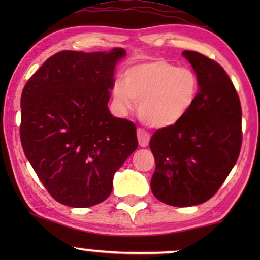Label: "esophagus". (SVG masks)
<instances>
[{"mask_svg":"<svg viewBox=\"0 0 260 260\" xmlns=\"http://www.w3.org/2000/svg\"><path fill=\"white\" fill-rule=\"evenodd\" d=\"M137 138H138V143H140L142 148L148 147L149 141H150V135H149V133H147L144 129H138Z\"/></svg>","mask_w":260,"mask_h":260,"instance_id":"obj_1","label":"esophagus"}]
</instances>
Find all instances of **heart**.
Listing matches in <instances>:
<instances>
[{
	"mask_svg": "<svg viewBox=\"0 0 260 260\" xmlns=\"http://www.w3.org/2000/svg\"><path fill=\"white\" fill-rule=\"evenodd\" d=\"M199 81L193 71L166 60L140 62L124 71L116 80L112 97L117 108L127 112L138 105L142 122L155 129L172 126L186 116L193 105Z\"/></svg>",
	"mask_w": 260,
	"mask_h": 260,
	"instance_id": "b5f03b06",
	"label": "heart"
}]
</instances>
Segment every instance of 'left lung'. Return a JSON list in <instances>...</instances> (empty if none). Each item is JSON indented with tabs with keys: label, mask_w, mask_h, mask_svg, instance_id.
I'll return each mask as SVG.
<instances>
[{
	"label": "left lung",
	"mask_w": 260,
	"mask_h": 260,
	"mask_svg": "<svg viewBox=\"0 0 260 260\" xmlns=\"http://www.w3.org/2000/svg\"><path fill=\"white\" fill-rule=\"evenodd\" d=\"M182 55L197 74V97L180 122L150 140L151 191L175 207L202 204L218 191L236 165L243 136L239 95L225 70L198 52Z\"/></svg>",
	"instance_id": "obj_1"
}]
</instances>
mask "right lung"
Instances as JSON below:
<instances>
[{"instance_id": "obj_1", "label": "right lung", "mask_w": 260, "mask_h": 260, "mask_svg": "<svg viewBox=\"0 0 260 260\" xmlns=\"http://www.w3.org/2000/svg\"><path fill=\"white\" fill-rule=\"evenodd\" d=\"M125 49L61 51L44 62L21 95L24 155L48 193L74 208L101 204L113 175L138 147L136 126L108 108Z\"/></svg>"}]
</instances>
